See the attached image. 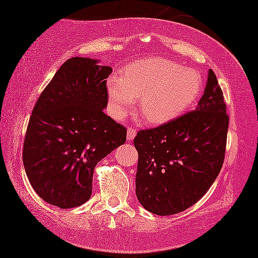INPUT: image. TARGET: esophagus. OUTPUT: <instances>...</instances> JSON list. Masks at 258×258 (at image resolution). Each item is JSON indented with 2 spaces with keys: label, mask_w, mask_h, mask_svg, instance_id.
Instances as JSON below:
<instances>
[{
  "label": "esophagus",
  "mask_w": 258,
  "mask_h": 258,
  "mask_svg": "<svg viewBox=\"0 0 258 258\" xmlns=\"http://www.w3.org/2000/svg\"><path fill=\"white\" fill-rule=\"evenodd\" d=\"M135 136H136V129L132 128V126H129L128 130H126V140L133 141Z\"/></svg>",
  "instance_id": "esophagus-1"
}]
</instances>
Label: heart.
Returning a JSON list of instances; mask_svg holds the SVG:
<instances>
[{
    "label": "heart",
    "instance_id": "obj_1",
    "mask_svg": "<svg viewBox=\"0 0 258 258\" xmlns=\"http://www.w3.org/2000/svg\"><path fill=\"white\" fill-rule=\"evenodd\" d=\"M201 78L195 70L182 68L164 57H148L126 66L120 77L107 81L114 117L122 118L138 99V109L151 124H162L182 114L200 96Z\"/></svg>",
    "mask_w": 258,
    "mask_h": 258
}]
</instances>
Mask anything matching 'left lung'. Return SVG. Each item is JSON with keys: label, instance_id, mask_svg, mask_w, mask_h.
<instances>
[{"label": "left lung", "instance_id": "8db88e82", "mask_svg": "<svg viewBox=\"0 0 258 258\" xmlns=\"http://www.w3.org/2000/svg\"><path fill=\"white\" fill-rule=\"evenodd\" d=\"M227 130L223 91L210 69L195 110L135 137L136 196L143 208L169 216L200 201L223 166Z\"/></svg>", "mask_w": 258, "mask_h": 258}]
</instances>
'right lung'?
<instances>
[{"mask_svg": "<svg viewBox=\"0 0 258 258\" xmlns=\"http://www.w3.org/2000/svg\"><path fill=\"white\" fill-rule=\"evenodd\" d=\"M112 71L96 58L71 57L34 106L23 164L34 191L47 203L70 209L88 202L96 165L124 144L125 128L104 113L106 78Z\"/></svg>", "mask_w": 258, "mask_h": 258, "instance_id": "right-lung-1", "label": "right lung"}]
</instances>
